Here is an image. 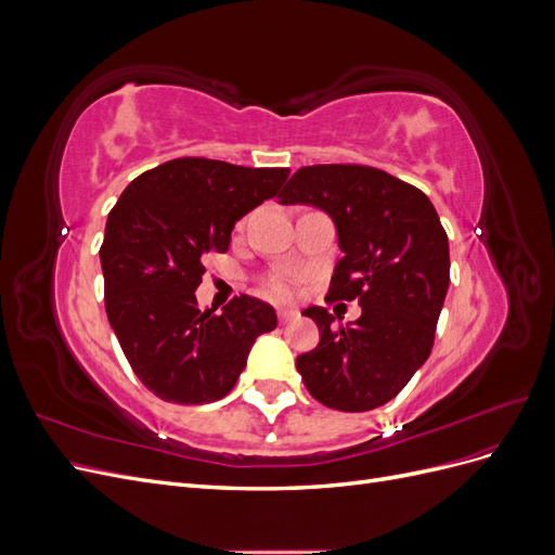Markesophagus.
<instances>
[{
	"label": "esophagus",
	"instance_id": "obj_1",
	"mask_svg": "<svg viewBox=\"0 0 555 555\" xmlns=\"http://www.w3.org/2000/svg\"><path fill=\"white\" fill-rule=\"evenodd\" d=\"M296 317H298V310H294V308H280V310H278L280 324H289V322H294Z\"/></svg>",
	"mask_w": 555,
	"mask_h": 555
}]
</instances>
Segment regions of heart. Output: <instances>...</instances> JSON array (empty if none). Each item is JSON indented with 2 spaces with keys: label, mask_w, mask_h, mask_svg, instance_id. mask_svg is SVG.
<instances>
[{
  "label": "heart",
  "mask_w": 555,
  "mask_h": 555,
  "mask_svg": "<svg viewBox=\"0 0 555 555\" xmlns=\"http://www.w3.org/2000/svg\"><path fill=\"white\" fill-rule=\"evenodd\" d=\"M266 294H271L273 298H287L292 294V284L284 278H271L266 282Z\"/></svg>",
  "instance_id": "1"
}]
</instances>
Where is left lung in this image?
I'll list each match as a JSON object with an SVG mask.
<instances>
[{"label": "left lung", "mask_w": 555, "mask_h": 555, "mask_svg": "<svg viewBox=\"0 0 555 555\" xmlns=\"http://www.w3.org/2000/svg\"><path fill=\"white\" fill-rule=\"evenodd\" d=\"M278 198L331 217L343 259L328 296L361 306L345 326L324 308L304 310L319 326V345L296 359V371L331 410H375L402 391L433 349L449 289L438 210L422 190L354 164L304 166Z\"/></svg>", "instance_id": "8db88e82"}]
</instances>
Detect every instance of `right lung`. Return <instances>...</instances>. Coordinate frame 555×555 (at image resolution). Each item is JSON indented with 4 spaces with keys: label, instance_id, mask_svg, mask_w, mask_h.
<instances>
[{
    "label": "right lung",
    "instance_id": "1",
    "mask_svg": "<svg viewBox=\"0 0 555 555\" xmlns=\"http://www.w3.org/2000/svg\"><path fill=\"white\" fill-rule=\"evenodd\" d=\"M289 169L217 159L166 162L127 184L108 215L104 298L111 328L150 391L178 405L224 398L275 310L236 296L222 312L196 308L208 251H227L238 220L273 198Z\"/></svg>",
    "mask_w": 555,
    "mask_h": 555
}]
</instances>
